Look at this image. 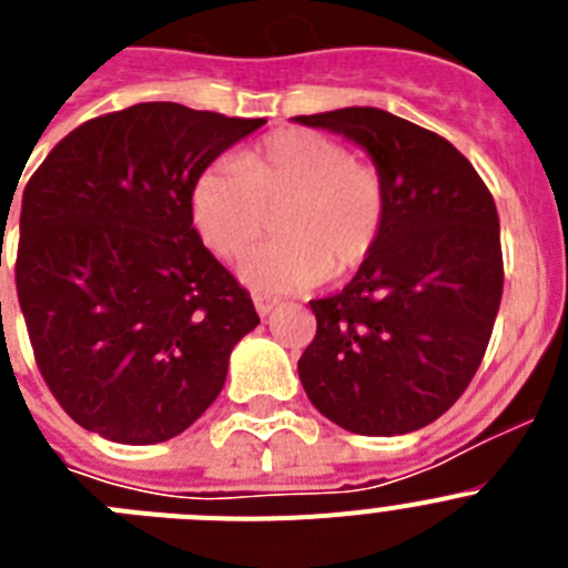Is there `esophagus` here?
I'll use <instances>...</instances> for the list:
<instances>
[{"instance_id": "esophagus-1", "label": "esophagus", "mask_w": 568, "mask_h": 568, "mask_svg": "<svg viewBox=\"0 0 568 568\" xmlns=\"http://www.w3.org/2000/svg\"><path fill=\"white\" fill-rule=\"evenodd\" d=\"M253 304H255V313H258L261 318H264V315H270L275 307H278V301L270 298V295H253Z\"/></svg>"}]
</instances>
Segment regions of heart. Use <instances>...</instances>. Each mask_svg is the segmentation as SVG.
<instances>
[{
	"label": "heart",
	"instance_id": "heart-1",
	"mask_svg": "<svg viewBox=\"0 0 568 568\" xmlns=\"http://www.w3.org/2000/svg\"><path fill=\"white\" fill-rule=\"evenodd\" d=\"M190 215L202 241L222 258H241L278 215L273 244L241 275L264 293H295L324 275L341 278L378 247L386 187L373 164L329 135L281 130L239 162L219 159L195 175Z\"/></svg>",
	"mask_w": 568,
	"mask_h": 568
}]
</instances>
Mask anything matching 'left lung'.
I'll return each instance as SVG.
<instances>
[{"instance_id":"left-lung-1","label":"left lung","mask_w":568,"mask_h":568,"mask_svg":"<svg viewBox=\"0 0 568 568\" xmlns=\"http://www.w3.org/2000/svg\"><path fill=\"white\" fill-rule=\"evenodd\" d=\"M366 150L386 187L378 247L329 298L298 361L304 393L355 435H406L464 395L504 293L495 199L466 155L378 108L295 115Z\"/></svg>"}]
</instances>
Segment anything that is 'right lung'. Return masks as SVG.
I'll list each match as a JSON object with an SVG mask.
<instances>
[{
	"label": "right lung",
	"instance_id": "obj_1",
	"mask_svg": "<svg viewBox=\"0 0 568 568\" xmlns=\"http://www.w3.org/2000/svg\"><path fill=\"white\" fill-rule=\"evenodd\" d=\"M264 119L142 102L68 133L22 195L17 293L64 413L115 444H162L219 398L258 327L202 244L195 175Z\"/></svg>",
	"mask_w": 568,
	"mask_h": 568
}]
</instances>
